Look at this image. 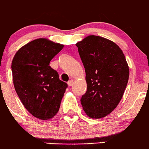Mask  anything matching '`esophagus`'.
<instances>
[{
  "label": "esophagus",
  "instance_id": "esophagus-1",
  "mask_svg": "<svg viewBox=\"0 0 149 149\" xmlns=\"http://www.w3.org/2000/svg\"><path fill=\"white\" fill-rule=\"evenodd\" d=\"M73 83H74V81H73L72 79H70V80L68 82V84L70 86V87H71V86H72Z\"/></svg>",
  "mask_w": 149,
  "mask_h": 149
}]
</instances>
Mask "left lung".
<instances>
[{"instance_id":"8db88e82","label":"left lung","mask_w":149,"mask_h":149,"mask_svg":"<svg viewBox=\"0 0 149 149\" xmlns=\"http://www.w3.org/2000/svg\"><path fill=\"white\" fill-rule=\"evenodd\" d=\"M76 45L87 84L81 106L92 119L104 117L119 104L127 85L129 69L125 56L116 43L100 36H89Z\"/></svg>"}]
</instances>
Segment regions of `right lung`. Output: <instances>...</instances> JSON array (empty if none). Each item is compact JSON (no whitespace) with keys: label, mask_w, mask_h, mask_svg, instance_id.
Masks as SVG:
<instances>
[{"label":"right lung","mask_w":149,"mask_h":149,"mask_svg":"<svg viewBox=\"0 0 149 149\" xmlns=\"http://www.w3.org/2000/svg\"><path fill=\"white\" fill-rule=\"evenodd\" d=\"M63 45L45 38L31 41L16 52L12 62L13 79L17 94L35 117L47 120L58 112L68 84L60 80L49 62Z\"/></svg>","instance_id":"1"}]
</instances>
